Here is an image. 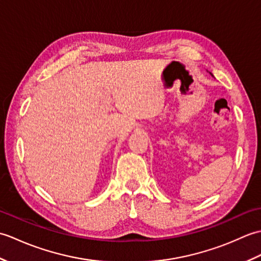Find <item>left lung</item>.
I'll list each match as a JSON object with an SVG mask.
<instances>
[{
    "label": "left lung",
    "instance_id": "8db88e82",
    "mask_svg": "<svg viewBox=\"0 0 261 261\" xmlns=\"http://www.w3.org/2000/svg\"><path fill=\"white\" fill-rule=\"evenodd\" d=\"M210 74H211V73H210ZM211 75H212V74H211Z\"/></svg>",
    "mask_w": 261,
    "mask_h": 261
}]
</instances>
